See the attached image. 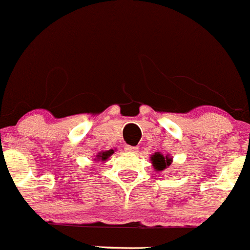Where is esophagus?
Here are the masks:
<instances>
[{"label": "esophagus", "mask_w": 250, "mask_h": 250, "mask_svg": "<svg viewBox=\"0 0 250 250\" xmlns=\"http://www.w3.org/2000/svg\"><path fill=\"white\" fill-rule=\"evenodd\" d=\"M125 152H127V153H137L138 152V147H133V146H126V147H125Z\"/></svg>", "instance_id": "esophagus-1"}]
</instances>
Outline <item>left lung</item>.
<instances>
[{"label": "left lung", "mask_w": 250, "mask_h": 250, "mask_svg": "<svg viewBox=\"0 0 250 250\" xmlns=\"http://www.w3.org/2000/svg\"><path fill=\"white\" fill-rule=\"evenodd\" d=\"M150 163L155 171H163L167 167H169L172 163V158L170 155H164L160 152H155L150 155Z\"/></svg>", "instance_id": "1"}]
</instances>
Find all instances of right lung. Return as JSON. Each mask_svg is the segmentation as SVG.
Here are the masks:
<instances>
[{"instance_id": "1", "label": "right lung", "mask_w": 250, "mask_h": 250, "mask_svg": "<svg viewBox=\"0 0 250 250\" xmlns=\"http://www.w3.org/2000/svg\"><path fill=\"white\" fill-rule=\"evenodd\" d=\"M113 153H114V150L113 149L103 150V152H100L97 155H96L95 160H97V162H107L108 158H109Z\"/></svg>"}]
</instances>
